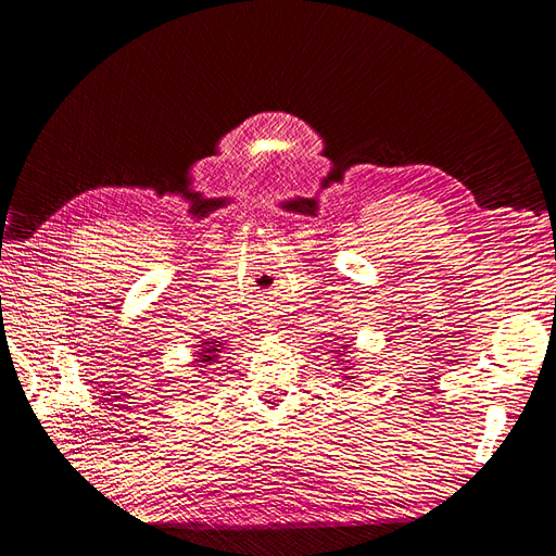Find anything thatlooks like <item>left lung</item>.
I'll return each mask as SVG.
<instances>
[{
  "mask_svg": "<svg viewBox=\"0 0 556 556\" xmlns=\"http://www.w3.org/2000/svg\"><path fill=\"white\" fill-rule=\"evenodd\" d=\"M341 339H343V336H341ZM348 343H350V341H348ZM348 343H336V345H339V350H331V352H333V355H336L333 359H336V362H339V359H341V364H345V368H348V364L352 362V359H345V357L350 355V345H348ZM333 366H336V364H333ZM341 378H343L345 382H352V380H357V376H355V374H343ZM355 384H359V382H355ZM341 387H343V384H341ZM343 390H350V387H343Z\"/></svg>",
  "mask_w": 556,
  "mask_h": 556,
  "instance_id": "left-lung-1",
  "label": "left lung"
}]
</instances>
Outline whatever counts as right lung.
<instances>
[{"instance_id":"1","label":"right lung","mask_w":556,"mask_h":556,"mask_svg":"<svg viewBox=\"0 0 556 556\" xmlns=\"http://www.w3.org/2000/svg\"><path fill=\"white\" fill-rule=\"evenodd\" d=\"M227 343H223L220 339H201L199 345H197V352H192L194 355V366H199V374L201 376H208L211 371H215V368H208V366H217L220 362V355L225 350Z\"/></svg>"}]
</instances>
